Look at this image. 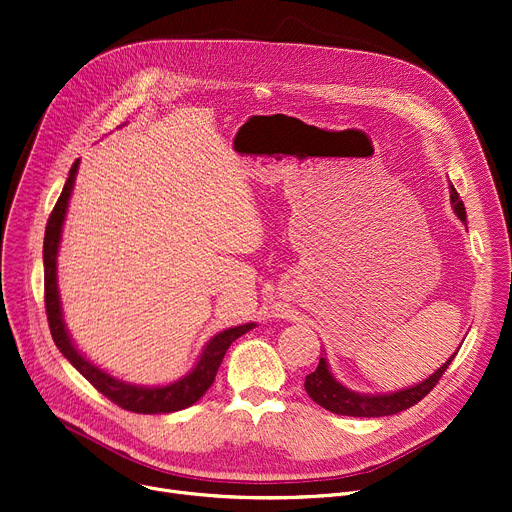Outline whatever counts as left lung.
Wrapping results in <instances>:
<instances>
[{
    "label": "left lung",
    "mask_w": 512,
    "mask_h": 512,
    "mask_svg": "<svg viewBox=\"0 0 512 512\" xmlns=\"http://www.w3.org/2000/svg\"><path fill=\"white\" fill-rule=\"evenodd\" d=\"M451 205H453V211L457 213V217L465 223V217H467L465 207H463V201L459 199V192L455 190L453 184H451ZM455 355H457V352H455ZM455 355H451L449 361L441 369H437L422 383H418L414 387H408V389H402V391L381 393V396H365V393H355L352 389L344 387L342 383H338L334 379V375L328 369V361L322 357L316 371L305 377V391L313 402L320 404L322 408H326L334 414L359 416V418L391 416V414H398V412H404V410L412 408L424 396H428L430 389L439 383V379L443 377V373L447 371V367L455 359Z\"/></svg>",
    "instance_id": "left-lung-1"
}]
</instances>
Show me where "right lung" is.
<instances>
[{
	"instance_id": "obj_1",
	"label": "right lung",
	"mask_w": 512,
	"mask_h": 512,
	"mask_svg": "<svg viewBox=\"0 0 512 512\" xmlns=\"http://www.w3.org/2000/svg\"><path fill=\"white\" fill-rule=\"evenodd\" d=\"M77 166H80V160H75L69 178L61 190L59 201L47 221L45 229V244H43V260H45V307H47V320L51 328V336L61 350V355L80 371L100 393L106 396L112 404H116L123 410L135 412V414H168V412H178L194 402H199L205 391L213 385L215 375L221 367V361L225 357V352L233 340H238L242 334L250 332L256 324H244V326H235L229 330L219 332L213 336L203 355L196 363V367L182 379L164 385V387H139L125 383L121 379H114L96 365H92L80 350H77L65 330L63 322V313H61V301H59V289H57V252H59V242H61V229L67 213V203L73 190Z\"/></svg>"
}]
</instances>
